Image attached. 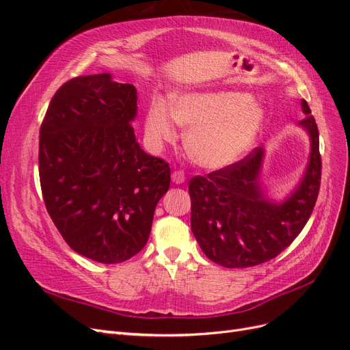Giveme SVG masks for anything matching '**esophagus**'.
Segmentation results:
<instances>
[{
  "mask_svg": "<svg viewBox=\"0 0 350 350\" xmlns=\"http://www.w3.org/2000/svg\"><path fill=\"white\" fill-rule=\"evenodd\" d=\"M172 181L175 184H184L185 183V174L183 171H174L172 172Z\"/></svg>",
  "mask_w": 350,
  "mask_h": 350,
  "instance_id": "esophagus-1",
  "label": "esophagus"
}]
</instances>
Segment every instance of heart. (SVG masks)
Masks as SVG:
<instances>
[{"mask_svg": "<svg viewBox=\"0 0 350 350\" xmlns=\"http://www.w3.org/2000/svg\"><path fill=\"white\" fill-rule=\"evenodd\" d=\"M264 111L241 92H196L172 98L171 108L154 99L146 118L147 139L153 146L176 140V124L188 129L187 149L203 167L234 163L256 140Z\"/></svg>", "mask_w": 350, "mask_h": 350, "instance_id": "1", "label": "heart"}]
</instances>
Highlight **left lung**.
I'll return each mask as SVG.
<instances>
[{"label":"left lung","instance_id":"obj_1","mask_svg":"<svg viewBox=\"0 0 350 350\" xmlns=\"http://www.w3.org/2000/svg\"><path fill=\"white\" fill-rule=\"evenodd\" d=\"M299 124L311 135V156L295 193L280 204L266 201L257 183L262 149L206 176L191 178V229L206 257L228 269L266 262L288 248L308 221L321 183L319 126L306 100Z\"/></svg>","mask_w":350,"mask_h":350}]
</instances>
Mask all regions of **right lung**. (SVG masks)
<instances>
[{"label": "right lung", "instance_id": "obj_1", "mask_svg": "<svg viewBox=\"0 0 350 350\" xmlns=\"http://www.w3.org/2000/svg\"><path fill=\"white\" fill-rule=\"evenodd\" d=\"M137 93L109 74L79 76L55 92L40 125L39 179L48 213L80 256L116 264L150 235L171 167L135 142Z\"/></svg>", "mask_w": 350, "mask_h": 350}]
</instances>
